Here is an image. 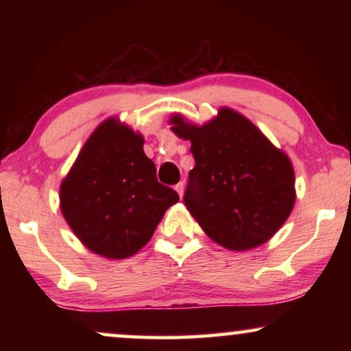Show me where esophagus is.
Listing matches in <instances>:
<instances>
[{
	"instance_id": "esophagus-1",
	"label": "esophagus",
	"mask_w": 351,
	"mask_h": 351,
	"mask_svg": "<svg viewBox=\"0 0 351 351\" xmlns=\"http://www.w3.org/2000/svg\"><path fill=\"white\" fill-rule=\"evenodd\" d=\"M176 191H177V193H179V196L182 198V196H184V184H177L176 185Z\"/></svg>"
}]
</instances>
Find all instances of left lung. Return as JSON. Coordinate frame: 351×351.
<instances>
[{
  "label": "left lung",
  "mask_w": 351,
  "mask_h": 351,
  "mask_svg": "<svg viewBox=\"0 0 351 351\" xmlns=\"http://www.w3.org/2000/svg\"><path fill=\"white\" fill-rule=\"evenodd\" d=\"M169 124L177 137L191 142L195 167L184 201L203 232L230 251L267 243L295 204L289 156L228 107L203 126L180 113L172 114Z\"/></svg>",
  "instance_id": "8db88e82"
}]
</instances>
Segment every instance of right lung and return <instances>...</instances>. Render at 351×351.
<instances>
[{
    "label": "right lung",
    "instance_id": "obj_1",
    "mask_svg": "<svg viewBox=\"0 0 351 351\" xmlns=\"http://www.w3.org/2000/svg\"><path fill=\"white\" fill-rule=\"evenodd\" d=\"M60 210L89 251L112 261L150 241L179 195L156 180L143 136L119 118L95 128L60 184Z\"/></svg>",
    "mask_w": 351,
    "mask_h": 351
}]
</instances>
